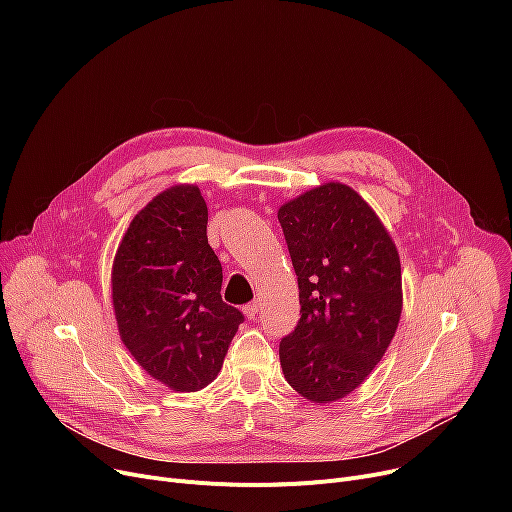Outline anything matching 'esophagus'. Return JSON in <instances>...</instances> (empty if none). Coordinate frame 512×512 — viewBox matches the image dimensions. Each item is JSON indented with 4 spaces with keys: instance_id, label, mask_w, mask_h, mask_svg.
Listing matches in <instances>:
<instances>
[{
    "instance_id": "34e87169",
    "label": "esophagus",
    "mask_w": 512,
    "mask_h": 512,
    "mask_svg": "<svg viewBox=\"0 0 512 512\" xmlns=\"http://www.w3.org/2000/svg\"><path fill=\"white\" fill-rule=\"evenodd\" d=\"M259 309H261V303H259V301H253V303L242 307V313H245L247 319H255L257 313H259Z\"/></svg>"
}]
</instances>
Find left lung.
<instances>
[{"mask_svg":"<svg viewBox=\"0 0 512 512\" xmlns=\"http://www.w3.org/2000/svg\"><path fill=\"white\" fill-rule=\"evenodd\" d=\"M301 319L280 342L286 382L315 405L357 390L386 355L402 313L400 257L380 215L348 184L280 205Z\"/></svg>","mask_w":512,"mask_h":512,"instance_id":"left-lung-1","label":"left lung"}]
</instances>
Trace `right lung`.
Wrapping results in <instances>:
<instances>
[{
    "mask_svg": "<svg viewBox=\"0 0 512 512\" xmlns=\"http://www.w3.org/2000/svg\"><path fill=\"white\" fill-rule=\"evenodd\" d=\"M222 278L197 184L157 193L120 240L112 263L120 338L172 392H199L218 378L242 324V313L222 301Z\"/></svg>",
    "mask_w": 512,
    "mask_h": 512,
    "instance_id": "obj_1",
    "label": "right lung"
}]
</instances>
